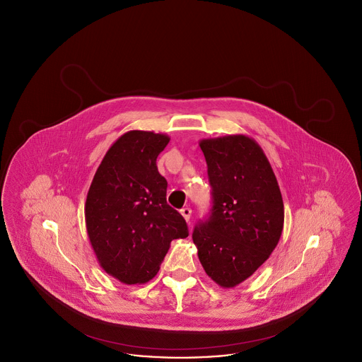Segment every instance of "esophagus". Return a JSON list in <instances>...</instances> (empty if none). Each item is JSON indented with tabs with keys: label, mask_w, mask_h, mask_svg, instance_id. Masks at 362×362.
Instances as JSON below:
<instances>
[{
	"label": "esophagus",
	"mask_w": 362,
	"mask_h": 362,
	"mask_svg": "<svg viewBox=\"0 0 362 362\" xmlns=\"http://www.w3.org/2000/svg\"><path fill=\"white\" fill-rule=\"evenodd\" d=\"M180 213H182V216H183V218L189 223V218H191V209H189V207H185V209L180 210Z\"/></svg>",
	"instance_id": "esophagus-1"
}]
</instances>
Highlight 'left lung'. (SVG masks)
I'll list each match as a JSON object with an SVG mask.
<instances>
[{"instance_id": "8db88e82", "label": "left lung", "mask_w": 362, "mask_h": 362, "mask_svg": "<svg viewBox=\"0 0 362 362\" xmlns=\"http://www.w3.org/2000/svg\"><path fill=\"white\" fill-rule=\"evenodd\" d=\"M211 186L209 220L197 225L198 258L217 285L229 289L269 259L284 229V201L274 171L245 134L199 141Z\"/></svg>"}]
</instances>
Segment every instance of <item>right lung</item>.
I'll use <instances>...</instances> for the list:
<instances>
[{"mask_svg":"<svg viewBox=\"0 0 362 362\" xmlns=\"http://www.w3.org/2000/svg\"><path fill=\"white\" fill-rule=\"evenodd\" d=\"M171 138L130 130L107 151L88 189V238L100 267L126 285L158 273L173 239L189 236L180 213L167 204V180L156 160Z\"/></svg>","mask_w":362,"mask_h":362,"instance_id":"obj_1","label":"right lung"}]
</instances>
